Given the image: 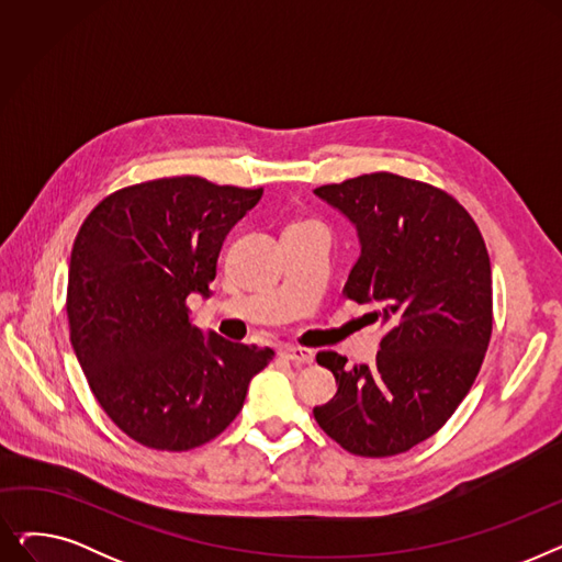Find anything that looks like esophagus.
<instances>
[{"mask_svg": "<svg viewBox=\"0 0 562 562\" xmlns=\"http://www.w3.org/2000/svg\"><path fill=\"white\" fill-rule=\"evenodd\" d=\"M280 356L291 360L296 367L314 362V350L312 348H303V346H282L280 348Z\"/></svg>", "mask_w": 562, "mask_h": 562, "instance_id": "34e87169", "label": "esophagus"}]
</instances>
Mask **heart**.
<instances>
[{
    "label": "heart",
    "instance_id": "1",
    "mask_svg": "<svg viewBox=\"0 0 562 562\" xmlns=\"http://www.w3.org/2000/svg\"><path fill=\"white\" fill-rule=\"evenodd\" d=\"M299 225H314V221H299V223H293L291 227H299Z\"/></svg>",
    "mask_w": 562,
    "mask_h": 562
}]
</instances>
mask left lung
I'll list each match as a JSON object with an SVG mask.
<instances>
[{"label":"left lung","instance_id":"obj_1","mask_svg":"<svg viewBox=\"0 0 562 562\" xmlns=\"http://www.w3.org/2000/svg\"><path fill=\"white\" fill-rule=\"evenodd\" d=\"M314 193L358 229L360 259L344 296L371 303L387 333L375 364L348 367L335 350L316 362L337 394L316 424L348 453H405L445 426L481 371L492 337V269L483 234L437 187L369 172Z\"/></svg>","mask_w":562,"mask_h":562}]
</instances>
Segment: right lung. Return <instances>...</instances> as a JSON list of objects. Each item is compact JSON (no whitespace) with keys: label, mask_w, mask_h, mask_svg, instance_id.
Segmentation results:
<instances>
[{"label":"right lung","mask_w":562,"mask_h":562,"mask_svg":"<svg viewBox=\"0 0 562 562\" xmlns=\"http://www.w3.org/2000/svg\"><path fill=\"white\" fill-rule=\"evenodd\" d=\"M263 189L161 177L106 195L70 255V341L93 396L138 445L189 451L239 415L273 348L191 326L187 299L210 296L227 232Z\"/></svg>","instance_id":"1"}]
</instances>
